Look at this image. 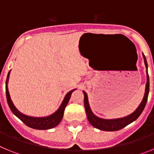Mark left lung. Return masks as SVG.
Listing matches in <instances>:
<instances>
[{"label": "left lung", "instance_id": "left-lung-1", "mask_svg": "<svg viewBox=\"0 0 154 154\" xmlns=\"http://www.w3.org/2000/svg\"><path fill=\"white\" fill-rule=\"evenodd\" d=\"M144 59V63L146 65V89H145V93H144L143 99L142 102L140 104L137 109L131 113L130 115L125 116L123 118H119V119H105L99 118L96 116L91 110L90 106L89 104V100H88V96H87L86 92H84V106H85V112H86L87 118L89 120V123L93 126L94 127L97 128L99 130H104V131H116V130H119L121 129L124 128L127 125L130 123H133V121H135L137 118L140 116L142 112L143 111L145 106L146 104L148 99V95H149V75H148L147 72V62H146V57L144 56L143 54Z\"/></svg>", "mask_w": 154, "mask_h": 154}]
</instances>
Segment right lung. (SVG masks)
<instances>
[{"label": "right lung", "mask_w": 154, "mask_h": 154, "mask_svg": "<svg viewBox=\"0 0 154 154\" xmlns=\"http://www.w3.org/2000/svg\"><path fill=\"white\" fill-rule=\"evenodd\" d=\"M10 72L11 70L8 72L6 79V96L8 106L10 107L12 112L18 119H21L26 126H29V127L32 128V129H35V130H48V129H51V128L58 126L60 123L61 121H62L64 115V111H65V107H66L69 99H70L71 95L75 89L71 90L70 92H69L65 95L60 107L58 109L56 112H54L51 115L46 116V117H32V116H28L24 115V114L21 113L20 111H18L17 109L15 107V106L14 105L11 99L8 87V79H9V75H10Z\"/></svg>", "instance_id": "1"}]
</instances>
